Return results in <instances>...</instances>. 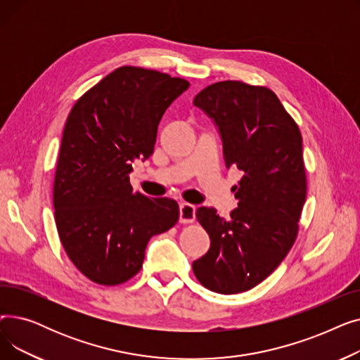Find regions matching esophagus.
Segmentation results:
<instances>
[{
  "mask_svg": "<svg viewBox=\"0 0 360 360\" xmlns=\"http://www.w3.org/2000/svg\"><path fill=\"white\" fill-rule=\"evenodd\" d=\"M195 219V205L182 202L179 205V221L181 223H193Z\"/></svg>",
  "mask_w": 360,
  "mask_h": 360,
  "instance_id": "esophagus-1",
  "label": "esophagus"
}]
</instances>
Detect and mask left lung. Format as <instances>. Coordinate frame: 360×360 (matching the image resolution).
I'll list each match as a JSON object with an SVG mask.
<instances>
[{
	"label": "left lung",
	"mask_w": 360,
	"mask_h": 360,
	"mask_svg": "<svg viewBox=\"0 0 360 360\" xmlns=\"http://www.w3.org/2000/svg\"><path fill=\"white\" fill-rule=\"evenodd\" d=\"M194 105L212 118L226 167H238V207L223 219L200 207L197 220L210 250L193 262L201 285L216 293L250 290L285 259L297 235L307 198L302 136L293 118L267 87L219 82L201 90Z\"/></svg>",
	"instance_id": "left-lung-1"
}]
</instances>
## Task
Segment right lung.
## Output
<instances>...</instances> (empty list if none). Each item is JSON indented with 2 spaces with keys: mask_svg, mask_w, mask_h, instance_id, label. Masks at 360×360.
Instances as JSON below:
<instances>
[{
  "mask_svg": "<svg viewBox=\"0 0 360 360\" xmlns=\"http://www.w3.org/2000/svg\"><path fill=\"white\" fill-rule=\"evenodd\" d=\"M190 83L140 67H120L75 102L53 182L63 247L87 278L115 286L143 267L151 236L179 219L170 198L132 193V162L153 155L165 110Z\"/></svg>",
  "mask_w": 360,
  "mask_h": 360,
  "instance_id": "obj_1",
  "label": "right lung"
}]
</instances>
